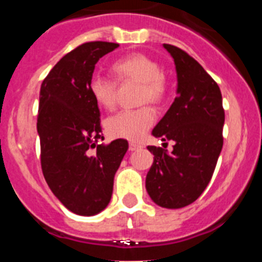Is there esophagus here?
<instances>
[{
    "label": "esophagus",
    "instance_id": "obj_1",
    "mask_svg": "<svg viewBox=\"0 0 262 262\" xmlns=\"http://www.w3.org/2000/svg\"><path fill=\"white\" fill-rule=\"evenodd\" d=\"M138 149H142V145L138 143H129V151H138Z\"/></svg>",
    "mask_w": 262,
    "mask_h": 262
}]
</instances>
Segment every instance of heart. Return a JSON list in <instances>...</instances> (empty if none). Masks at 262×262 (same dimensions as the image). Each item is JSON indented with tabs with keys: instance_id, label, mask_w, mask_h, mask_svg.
I'll return each mask as SVG.
<instances>
[{
	"instance_id": "1",
	"label": "heart",
	"mask_w": 262,
	"mask_h": 262,
	"mask_svg": "<svg viewBox=\"0 0 262 262\" xmlns=\"http://www.w3.org/2000/svg\"><path fill=\"white\" fill-rule=\"evenodd\" d=\"M111 71L118 80H134L140 82V99L142 102L160 103L166 94V80L161 73L160 66L151 57L143 53H131L113 62ZM89 92L94 102L99 107L110 110L115 105L117 85L114 81L102 76H94L89 82ZM156 119L154 108L149 106L123 110L105 122L106 133L113 138L127 140H139L144 136L148 128Z\"/></svg>"
}]
</instances>
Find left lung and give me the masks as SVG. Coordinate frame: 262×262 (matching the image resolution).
<instances>
[{"label": "left lung", "instance_id": "obj_1", "mask_svg": "<svg viewBox=\"0 0 262 262\" xmlns=\"http://www.w3.org/2000/svg\"><path fill=\"white\" fill-rule=\"evenodd\" d=\"M177 73V97L155 126L152 135L173 140L172 152L148 145L154 164L145 189L160 207L181 209L203 193L223 147L224 110L222 93L200 62L181 48L163 45Z\"/></svg>", "mask_w": 262, "mask_h": 262}]
</instances>
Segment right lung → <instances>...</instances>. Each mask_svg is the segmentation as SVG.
Masks as SVG:
<instances>
[{"instance_id": "1", "label": "right lung", "mask_w": 262, "mask_h": 262, "mask_svg": "<svg viewBox=\"0 0 262 262\" xmlns=\"http://www.w3.org/2000/svg\"><path fill=\"white\" fill-rule=\"evenodd\" d=\"M118 47L107 41L78 46L51 69L39 94L41 170L57 200L84 216L107 207L114 176L128 149L124 139L97 144L103 136L98 105L89 92L98 60Z\"/></svg>"}]
</instances>
